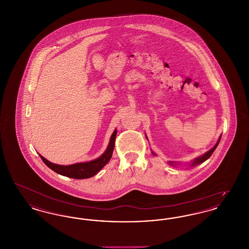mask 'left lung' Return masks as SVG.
<instances>
[{
    "label": "left lung",
    "mask_w": 249,
    "mask_h": 249,
    "mask_svg": "<svg viewBox=\"0 0 249 249\" xmlns=\"http://www.w3.org/2000/svg\"><path fill=\"white\" fill-rule=\"evenodd\" d=\"M146 138H147V137H146ZM220 139H221V135L219 136V138H218V140H217L216 143L213 145V147H212L210 150H208V151H207V152H205L204 154H202L201 156H200V157H198V158L194 159L193 160H191L190 162L188 163V165L190 166V167L199 165V164L202 163L203 161H205L206 160H208V159L211 157V155L213 154V151H214V150H215V148H216V146L218 145V143H219V142H220ZM152 154L154 155V156H156V154H155L153 151H152ZM168 163H169L170 165L175 166V167H176L177 165H179V162H176V161H169Z\"/></svg>",
    "instance_id": "1"
}]
</instances>
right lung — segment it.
I'll list each match as a JSON object with an SVG mask.
<instances>
[{"instance_id": "right-lung-1", "label": "right lung", "mask_w": 249, "mask_h": 249, "mask_svg": "<svg viewBox=\"0 0 249 249\" xmlns=\"http://www.w3.org/2000/svg\"><path fill=\"white\" fill-rule=\"evenodd\" d=\"M117 136V129L114 130L110 137V141L108 143L107 150L101 155L99 158L95 159L93 160L87 161V162H79L74 163L71 165H59L53 162H50L46 158L39 154L42 160L45 164L56 172L57 174L61 175L63 177L74 178V179H85L94 177L95 175L100 172L105 166L107 165L110 159L112 158V154L115 147V140Z\"/></svg>"}]
</instances>
